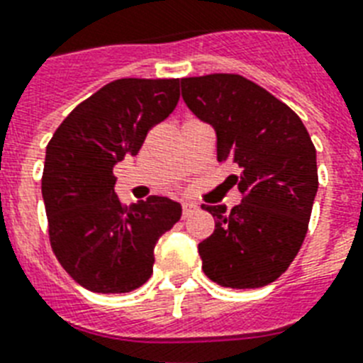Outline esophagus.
Wrapping results in <instances>:
<instances>
[{
	"instance_id": "1",
	"label": "esophagus",
	"mask_w": 363,
	"mask_h": 363,
	"mask_svg": "<svg viewBox=\"0 0 363 363\" xmlns=\"http://www.w3.org/2000/svg\"><path fill=\"white\" fill-rule=\"evenodd\" d=\"M196 211V205L194 203H182V218H186Z\"/></svg>"
}]
</instances>
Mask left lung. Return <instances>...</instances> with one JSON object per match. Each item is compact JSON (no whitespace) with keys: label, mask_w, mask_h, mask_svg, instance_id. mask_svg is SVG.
Listing matches in <instances>:
<instances>
[{"label":"left lung","mask_w":363,"mask_h":363,"mask_svg":"<svg viewBox=\"0 0 363 363\" xmlns=\"http://www.w3.org/2000/svg\"><path fill=\"white\" fill-rule=\"evenodd\" d=\"M188 109L216 131L218 162H233L242 201L201 205L215 232L198 245L205 275L226 288H262L303 245L318 190L316 150L301 118L281 99L235 73L182 79Z\"/></svg>","instance_id":"1"}]
</instances>
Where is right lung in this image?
<instances>
[{"instance_id":"add662e5","label":"right lung","mask_w":363,"mask_h":363,"mask_svg":"<svg viewBox=\"0 0 363 363\" xmlns=\"http://www.w3.org/2000/svg\"><path fill=\"white\" fill-rule=\"evenodd\" d=\"M179 79H118L79 104L47 145L41 190L56 258L81 286L125 294L152 275L154 247L181 205L150 196L124 205L113 167L135 156L148 130L173 113Z\"/></svg>"}]
</instances>
